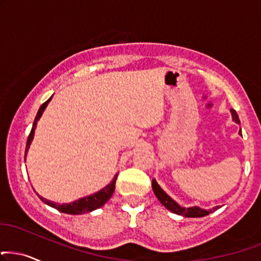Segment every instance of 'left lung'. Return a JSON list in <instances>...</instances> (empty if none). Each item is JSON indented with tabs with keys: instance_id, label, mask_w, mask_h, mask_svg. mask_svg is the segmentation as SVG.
<instances>
[{
	"instance_id": "1",
	"label": "left lung",
	"mask_w": 261,
	"mask_h": 261,
	"mask_svg": "<svg viewBox=\"0 0 261 261\" xmlns=\"http://www.w3.org/2000/svg\"><path fill=\"white\" fill-rule=\"evenodd\" d=\"M231 113H232V119H233V121L237 122V124H240L241 121H240V118H238L236 111H234V109H231ZM240 134H241V131H240ZM152 188H153V191H154V194L156 196V198H158L159 202H161L166 209L170 210V212L175 213V214H177V215L185 216V218H202V216L209 215L210 213H213V210L219 209V206H215V208L209 209V210L202 209V208H199V206L184 208V206L178 205V204L175 202L171 197H169L168 194L163 191V188L159 186L158 184H156L155 180L152 181Z\"/></svg>"
}]
</instances>
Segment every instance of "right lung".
I'll list each match as a JSON object with an SVG mask.
<instances>
[{
	"label": "right lung",
	"mask_w": 261,
	"mask_h": 261,
	"mask_svg": "<svg viewBox=\"0 0 261 261\" xmlns=\"http://www.w3.org/2000/svg\"><path fill=\"white\" fill-rule=\"evenodd\" d=\"M51 99H52V97H51V98L47 99L46 102L40 107L39 112H37L36 118H35V120H34V124H33V128H31L29 137H28V141H27V148H25V159H27V153H28V150H29L31 141H33V139H34V134H35V128H36L37 121H39V119L41 118V115H42L43 111H45L47 105H48L49 100H51ZM117 177H118V174L115 175L111 184L107 185L105 188H102V190L98 191V192L91 194V196L84 197V198H80V199L75 200V202H71V203L59 204V203L51 202V200L43 198V197H41V196H39V197L43 203L47 204V205L52 206V208L57 209L62 213H65V214H70V215L85 214V213L92 212V210H96V209L100 208V206L105 205V204L108 202L109 199H111V197L113 196V192H114V190H115V181H117Z\"/></svg>",
	"instance_id": "1"
}]
</instances>
